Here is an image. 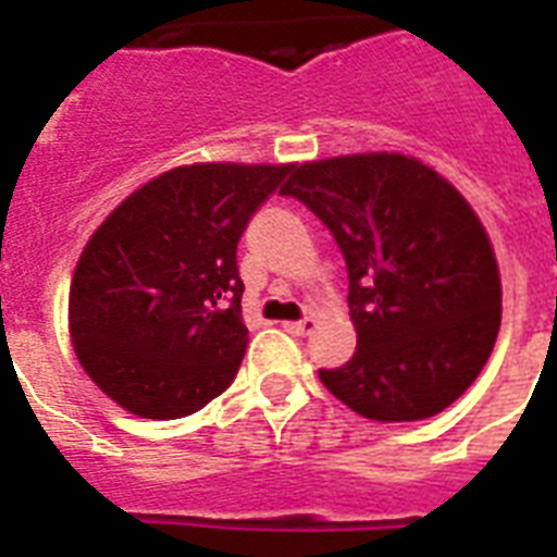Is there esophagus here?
Wrapping results in <instances>:
<instances>
[{
    "mask_svg": "<svg viewBox=\"0 0 557 557\" xmlns=\"http://www.w3.org/2000/svg\"><path fill=\"white\" fill-rule=\"evenodd\" d=\"M314 326H318V321H314V318H304V321H286V323H283V330H286L288 335H309Z\"/></svg>",
    "mask_w": 557,
    "mask_h": 557,
    "instance_id": "esophagus-1",
    "label": "esophagus"
}]
</instances>
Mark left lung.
<instances>
[{"label":"left lung","mask_w":557,"mask_h":557,"mask_svg":"<svg viewBox=\"0 0 557 557\" xmlns=\"http://www.w3.org/2000/svg\"><path fill=\"white\" fill-rule=\"evenodd\" d=\"M283 196L330 227L349 274L356 356L318 370L323 387L375 422L454 405L500 332V269L462 193L419 159L358 152L306 161Z\"/></svg>","instance_id":"left-lung-1"}]
</instances>
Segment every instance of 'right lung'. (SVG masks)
I'll use <instances>...</instances> for the list:
<instances>
[{
  "label": "right lung",
  "mask_w": 557,
  "mask_h": 557,
  "mask_svg": "<svg viewBox=\"0 0 557 557\" xmlns=\"http://www.w3.org/2000/svg\"><path fill=\"white\" fill-rule=\"evenodd\" d=\"M292 164H187L117 205L83 248L69 332L89 379L144 419H178L243 364L236 243Z\"/></svg>",
  "instance_id": "right-lung-1"
}]
</instances>
